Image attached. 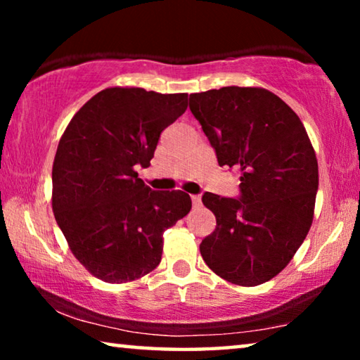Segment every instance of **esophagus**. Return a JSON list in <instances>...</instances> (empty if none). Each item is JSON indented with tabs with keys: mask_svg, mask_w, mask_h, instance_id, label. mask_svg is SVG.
<instances>
[{
	"mask_svg": "<svg viewBox=\"0 0 360 360\" xmlns=\"http://www.w3.org/2000/svg\"><path fill=\"white\" fill-rule=\"evenodd\" d=\"M191 198H192V205L195 206V208L202 205V197H200V195H192Z\"/></svg>",
	"mask_w": 360,
	"mask_h": 360,
	"instance_id": "obj_1",
	"label": "esophagus"
}]
</instances>
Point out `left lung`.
Segmentation results:
<instances>
[{
    "label": "left lung",
    "mask_w": 360,
    "mask_h": 360,
    "mask_svg": "<svg viewBox=\"0 0 360 360\" xmlns=\"http://www.w3.org/2000/svg\"><path fill=\"white\" fill-rule=\"evenodd\" d=\"M195 119L219 167L240 176L236 198L205 192L216 230L200 252L212 271L238 285L275 278L307 238L319 186L318 160L298 115L259 87L192 94Z\"/></svg>",
    "instance_id": "8db88e82"
}]
</instances>
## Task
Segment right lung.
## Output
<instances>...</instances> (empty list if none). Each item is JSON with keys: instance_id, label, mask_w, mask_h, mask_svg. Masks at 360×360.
Instances as JSON below:
<instances>
[{"instance_id": "1", "label": "right lung", "mask_w": 360, "mask_h": 360, "mask_svg": "<svg viewBox=\"0 0 360 360\" xmlns=\"http://www.w3.org/2000/svg\"><path fill=\"white\" fill-rule=\"evenodd\" d=\"M186 109L187 94L111 87L79 109L60 139L53 216L75 257L101 281L129 283L154 270L163 231L192 208L187 193L152 191L136 173Z\"/></svg>"}]
</instances>
